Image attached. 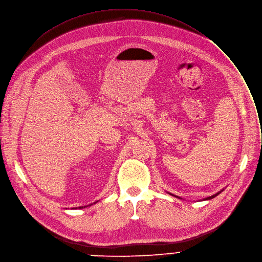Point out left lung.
<instances>
[{
  "label": "left lung",
  "instance_id": "obj_1",
  "mask_svg": "<svg viewBox=\"0 0 262 262\" xmlns=\"http://www.w3.org/2000/svg\"><path fill=\"white\" fill-rule=\"evenodd\" d=\"M222 192V191H221ZM221 192H219V193H216V194H214V195H212V196H209V198H207V199H205V200H211V199H213V198H215L216 195H219Z\"/></svg>",
  "mask_w": 262,
  "mask_h": 262
}]
</instances>
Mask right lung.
<instances>
[{"mask_svg":"<svg viewBox=\"0 0 262 262\" xmlns=\"http://www.w3.org/2000/svg\"><path fill=\"white\" fill-rule=\"evenodd\" d=\"M79 208H83V207H79Z\"/></svg>","mask_w":262,"mask_h":262,"instance_id":"add662e5","label":"right lung"}]
</instances>
